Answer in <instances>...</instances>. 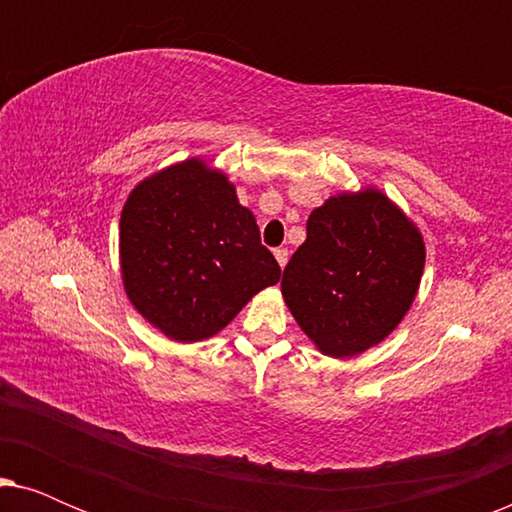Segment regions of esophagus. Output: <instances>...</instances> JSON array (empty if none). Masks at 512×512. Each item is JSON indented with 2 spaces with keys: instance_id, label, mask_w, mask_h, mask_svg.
<instances>
[{
  "instance_id": "obj_1",
  "label": "esophagus",
  "mask_w": 512,
  "mask_h": 512,
  "mask_svg": "<svg viewBox=\"0 0 512 512\" xmlns=\"http://www.w3.org/2000/svg\"><path fill=\"white\" fill-rule=\"evenodd\" d=\"M275 258H277L279 268H284L286 261H289V249H275Z\"/></svg>"
}]
</instances>
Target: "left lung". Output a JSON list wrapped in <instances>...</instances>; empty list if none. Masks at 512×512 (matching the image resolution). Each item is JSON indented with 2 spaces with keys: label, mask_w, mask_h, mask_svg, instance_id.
Segmentation results:
<instances>
[{
  "label": "left lung",
  "mask_w": 512,
  "mask_h": 512,
  "mask_svg": "<svg viewBox=\"0 0 512 512\" xmlns=\"http://www.w3.org/2000/svg\"><path fill=\"white\" fill-rule=\"evenodd\" d=\"M424 270V242L377 191L326 200L282 277L286 305L328 356H352L398 326Z\"/></svg>",
  "instance_id": "1"
}]
</instances>
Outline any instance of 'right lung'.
Masks as SVG:
<instances>
[{
	"label": "right lung",
	"mask_w": 512,
	"mask_h": 512,
	"mask_svg": "<svg viewBox=\"0 0 512 512\" xmlns=\"http://www.w3.org/2000/svg\"><path fill=\"white\" fill-rule=\"evenodd\" d=\"M121 268L132 305L179 342L221 331L282 275L254 214L200 160L167 167L130 193L121 214Z\"/></svg>",
	"instance_id": "add662e5"
}]
</instances>
